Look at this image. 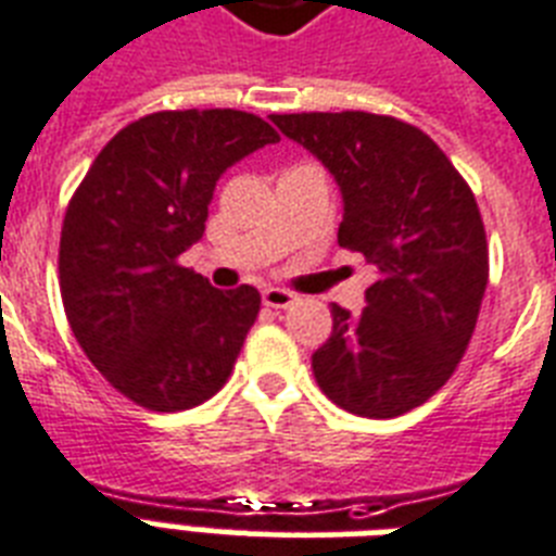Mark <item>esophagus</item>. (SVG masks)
<instances>
[{
    "mask_svg": "<svg viewBox=\"0 0 556 556\" xmlns=\"http://www.w3.org/2000/svg\"><path fill=\"white\" fill-rule=\"evenodd\" d=\"M261 299H264L266 307L287 309L292 301H295V295H292L290 290H281V287H266V290L261 292Z\"/></svg>",
    "mask_w": 556,
    "mask_h": 556,
    "instance_id": "1",
    "label": "esophagus"
}]
</instances>
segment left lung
<instances>
[{"label":"left lung","instance_id":"left-lung-1","mask_svg":"<svg viewBox=\"0 0 556 556\" xmlns=\"http://www.w3.org/2000/svg\"><path fill=\"white\" fill-rule=\"evenodd\" d=\"M333 174L339 247L377 266L359 316L333 304L318 389L359 417H397L453 377L488 287V235L470 185L424 130L391 115H273Z\"/></svg>","mask_w":556,"mask_h":556}]
</instances>
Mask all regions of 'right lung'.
I'll return each instance as SVG.
<instances>
[{"label":"right lung","instance_id":"right-lung-1","mask_svg":"<svg viewBox=\"0 0 556 556\" xmlns=\"http://www.w3.org/2000/svg\"><path fill=\"white\" fill-rule=\"evenodd\" d=\"M281 139L240 110H165L106 141L68 200L60 295L77 345L115 391L185 412L229 380L261 292L214 290L179 264L226 167Z\"/></svg>","mask_w":556,"mask_h":556}]
</instances>
